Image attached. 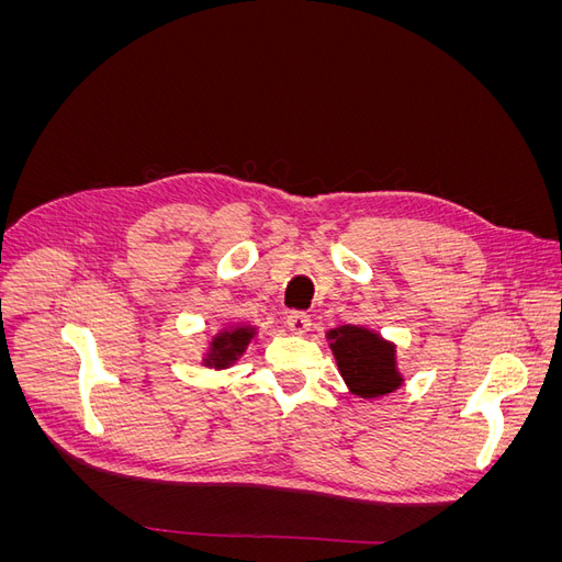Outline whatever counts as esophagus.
<instances>
[{
  "label": "esophagus",
  "mask_w": 562,
  "mask_h": 562,
  "mask_svg": "<svg viewBox=\"0 0 562 562\" xmlns=\"http://www.w3.org/2000/svg\"><path fill=\"white\" fill-rule=\"evenodd\" d=\"M288 328H291V333L295 335H307L310 328H312V316L304 314V312H291L285 318Z\"/></svg>",
  "instance_id": "esophagus-1"
}]
</instances>
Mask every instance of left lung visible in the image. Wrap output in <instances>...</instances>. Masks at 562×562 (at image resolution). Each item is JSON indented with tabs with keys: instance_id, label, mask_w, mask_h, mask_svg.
Masks as SVG:
<instances>
[{
	"instance_id": "1",
	"label": "left lung",
	"mask_w": 562,
	"mask_h": 562,
	"mask_svg": "<svg viewBox=\"0 0 562 562\" xmlns=\"http://www.w3.org/2000/svg\"><path fill=\"white\" fill-rule=\"evenodd\" d=\"M347 389L359 398H380L403 386L396 345L366 326H337L326 333Z\"/></svg>"
}]
</instances>
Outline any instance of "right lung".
<instances>
[{"label": "right lung", "instance_id": "right-lung-1", "mask_svg": "<svg viewBox=\"0 0 562 562\" xmlns=\"http://www.w3.org/2000/svg\"><path fill=\"white\" fill-rule=\"evenodd\" d=\"M255 333H258V328H252V326H232V328H223L220 333H215L209 342L206 353H203V359H201L203 366L215 368V370H225V368L234 366L248 349Z\"/></svg>", "mask_w": 562, "mask_h": 562}]
</instances>
